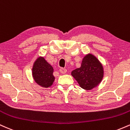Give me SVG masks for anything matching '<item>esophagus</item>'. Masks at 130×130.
I'll return each mask as SVG.
<instances>
[{"instance_id":"esophagus-1","label":"esophagus","mask_w":130,"mask_h":130,"mask_svg":"<svg viewBox=\"0 0 130 130\" xmlns=\"http://www.w3.org/2000/svg\"><path fill=\"white\" fill-rule=\"evenodd\" d=\"M59 71H60V72L61 73H62V74L66 73H67V70L65 69V68H60Z\"/></svg>"}]
</instances>
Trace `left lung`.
<instances>
[{"instance_id": "left-lung-1", "label": "left lung", "mask_w": 130, "mask_h": 130, "mask_svg": "<svg viewBox=\"0 0 130 130\" xmlns=\"http://www.w3.org/2000/svg\"><path fill=\"white\" fill-rule=\"evenodd\" d=\"M71 75L84 90H92L100 84L103 78L102 64L92 54L84 56L79 68L71 71Z\"/></svg>"}]
</instances>
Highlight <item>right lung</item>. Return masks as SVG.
<instances>
[{"instance_id":"1","label":"right lung","mask_w":130,"mask_h":130,"mask_svg":"<svg viewBox=\"0 0 130 130\" xmlns=\"http://www.w3.org/2000/svg\"><path fill=\"white\" fill-rule=\"evenodd\" d=\"M32 76L37 84L44 88L51 87L55 80L53 67L43 57H38L32 67Z\"/></svg>"}]
</instances>
